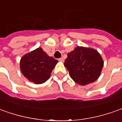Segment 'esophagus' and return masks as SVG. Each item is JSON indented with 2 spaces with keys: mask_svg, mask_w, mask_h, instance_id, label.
I'll return each mask as SVG.
<instances>
[{
  "mask_svg": "<svg viewBox=\"0 0 122 122\" xmlns=\"http://www.w3.org/2000/svg\"><path fill=\"white\" fill-rule=\"evenodd\" d=\"M58 60H59L60 62H64V58H60L58 59Z\"/></svg>",
  "mask_w": 122,
  "mask_h": 122,
  "instance_id": "1",
  "label": "esophagus"
}]
</instances>
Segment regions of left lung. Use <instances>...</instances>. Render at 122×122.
Segmentation results:
<instances>
[{
	"label": "left lung",
	"instance_id": "8db88e82",
	"mask_svg": "<svg viewBox=\"0 0 122 122\" xmlns=\"http://www.w3.org/2000/svg\"><path fill=\"white\" fill-rule=\"evenodd\" d=\"M104 66L100 54L91 48L77 46L68 54L64 66L71 78L79 85L95 82L100 77Z\"/></svg>",
	"mask_w": 122,
	"mask_h": 122
}]
</instances>
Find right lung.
<instances>
[{
    "label": "right lung",
    "instance_id": "1",
    "mask_svg": "<svg viewBox=\"0 0 122 122\" xmlns=\"http://www.w3.org/2000/svg\"><path fill=\"white\" fill-rule=\"evenodd\" d=\"M58 60L49 56L42 48H38L24 54L20 61L22 74L30 82L40 84L50 78Z\"/></svg>",
    "mask_w": 122,
    "mask_h": 122
}]
</instances>
